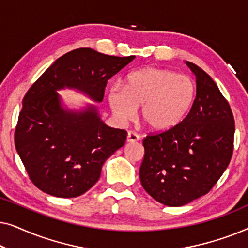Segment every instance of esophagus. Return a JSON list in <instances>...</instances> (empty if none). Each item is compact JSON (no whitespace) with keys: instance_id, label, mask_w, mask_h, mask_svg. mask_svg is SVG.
<instances>
[{"instance_id":"1","label":"esophagus","mask_w":248,"mask_h":248,"mask_svg":"<svg viewBox=\"0 0 248 248\" xmlns=\"http://www.w3.org/2000/svg\"><path fill=\"white\" fill-rule=\"evenodd\" d=\"M140 140V137L137 133H134V132H128L127 133V138H126V141L128 143H134V142H137Z\"/></svg>"}]
</instances>
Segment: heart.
Returning a JSON list of instances; mask_svg holds the SVG:
<instances>
[{
    "label": "heart",
    "instance_id": "b5f03b06",
    "mask_svg": "<svg viewBox=\"0 0 248 248\" xmlns=\"http://www.w3.org/2000/svg\"><path fill=\"white\" fill-rule=\"evenodd\" d=\"M196 86L191 78L170 70L145 67L130 73L124 87L108 91L115 117L131 120L141 105V118L154 131H167L184 120L194 104Z\"/></svg>",
    "mask_w": 248,
    "mask_h": 248
}]
</instances>
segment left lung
I'll return each instance as SVG.
<instances>
[{
	"instance_id": "obj_1",
	"label": "left lung",
	"mask_w": 248,
	"mask_h": 248,
	"mask_svg": "<svg viewBox=\"0 0 248 248\" xmlns=\"http://www.w3.org/2000/svg\"><path fill=\"white\" fill-rule=\"evenodd\" d=\"M196 79L187 116L170 130L143 140V188L155 201L182 206L205 195L228 167L235 121L229 104L208 73L185 62Z\"/></svg>"
}]
</instances>
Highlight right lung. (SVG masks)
Returning a JSON list of instances; mask_svg holds the SVG:
<instances>
[{
  "label": "right lung",
  "instance_id": "right-lung-1",
  "mask_svg": "<svg viewBox=\"0 0 248 248\" xmlns=\"http://www.w3.org/2000/svg\"><path fill=\"white\" fill-rule=\"evenodd\" d=\"M134 59L74 49L57 59L26 93L16 149L40 191L57 198L82 195L126 140V131L105 124L96 105L69 107L57 91L72 89L101 103L107 81Z\"/></svg>",
  "mask_w": 248,
  "mask_h": 248
}]
</instances>
